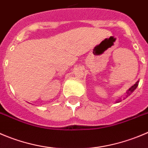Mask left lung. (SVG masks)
<instances>
[{"instance_id":"8db88e82","label":"left lung","mask_w":148,"mask_h":148,"mask_svg":"<svg viewBox=\"0 0 148 148\" xmlns=\"http://www.w3.org/2000/svg\"><path fill=\"white\" fill-rule=\"evenodd\" d=\"M138 83H139V81H137V82H136V84H134V85L132 86V88H129V91H128V93H127V95H128V94H129H129H130V93H131V92H132V91H134V90L135 88H136V86H138ZM121 102V100L117 101V102Z\"/></svg>"}]
</instances>
